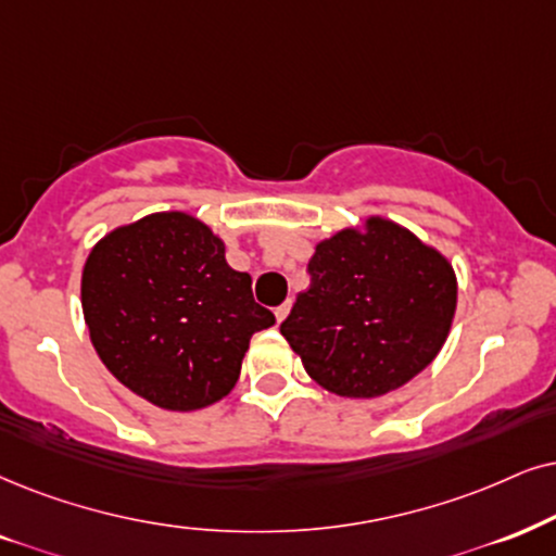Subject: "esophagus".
I'll return each instance as SVG.
<instances>
[{
	"mask_svg": "<svg viewBox=\"0 0 556 556\" xmlns=\"http://www.w3.org/2000/svg\"><path fill=\"white\" fill-rule=\"evenodd\" d=\"M290 311H292V300H285L282 305L274 307V318H277V323H282L287 315H290Z\"/></svg>",
	"mask_w": 556,
	"mask_h": 556,
	"instance_id": "34e87169",
	"label": "esophagus"
}]
</instances>
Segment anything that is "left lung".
<instances>
[{
  "mask_svg": "<svg viewBox=\"0 0 556 556\" xmlns=\"http://www.w3.org/2000/svg\"><path fill=\"white\" fill-rule=\"evenodd\" d=\"M311 287L279 326L307 375L371 400L420 375L448 339L456 274L439 249L382 215L315 243Z\"/></svg>",
  "mask_w": 556,
  "mask_h": 556,
  "instance_id": "1",
  "label": "left lung"
}]
</instances>
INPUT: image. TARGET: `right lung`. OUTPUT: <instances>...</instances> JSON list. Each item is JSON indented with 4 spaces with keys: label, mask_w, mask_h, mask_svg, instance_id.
I'll return each instance as SVG.
<instances>
[{
    "label": "right lung",
    "mask_w": 556,
    "mask_h": 556,
    "mask_svg": "<svg viewBox=\"0 0 556 556\" xmlns=\"http://www.w3.org/2000/svg\"><path fill=\"white\" fill-rule=\"evenodd\" d=\"M91 346L151 405L192 413L236 388L251 336L274 326L251 277L200 217L168 210L110 230L81 271Z\"/></svg>",
    "instance_id": "obj_1"
}]
</instances>
